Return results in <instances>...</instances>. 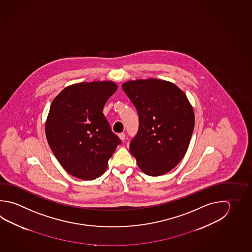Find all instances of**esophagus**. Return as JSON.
<instances>
[{
  "mask_svg": "<svg viewBox=\"0 0 252 252\" xmlns=\"http://www.w3.org/2000/svg\"><path fill=\"white\" fill-rule=\"evenodd\" d=\"M118 137H120V139H121V140L124 141V140H125V133H119V134H118Z\"/></svg>",
  "mask_w": 252,
  "mask_h": 252,
  "instance_id": "34e87169",
  "label": "esophagus"
}]
</instances>
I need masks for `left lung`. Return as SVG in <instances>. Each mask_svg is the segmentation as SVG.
<instances>
[{"label":"left lung","instance_id":"left-lung-1","mask_svg":"<svg viewBox=\"0 0 252 252\" xmlns=\"http://www.w3.org/2000/svg\"><path fill=\"white\" fill-rule=\"evenodd\" d=\"M123 90L139 119L129 151L144 173L157 177L169 172L188 151L194 128L192 105L174 83L163 80L128 81Z\"/></svg>","mask_w":252,"mask_h":252}]
</instances>
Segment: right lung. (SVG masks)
<instances>
[{"label": "right lung", "instance_id": "1", "mask_svg": "<svg viewBox=\"0 0 252 252\" xmlns=\"http://www.w3.org/2000/svg\"><path fill=\"white\" fill-rule=\"evenodd\" d=\"M117 89L110 81L76 83L51 103L46 137L57 160L75 178L92 180L104 174L122 143L102 113Z\"/></svg>", "mask_w": 252, "mask_h": 252}]
</instances>
